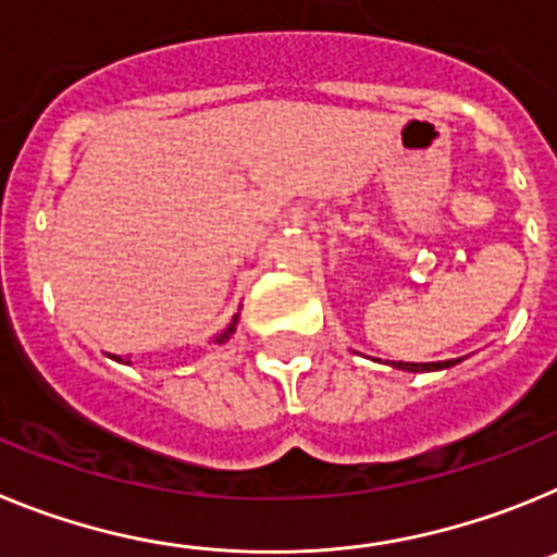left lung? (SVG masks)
I'll use <instances>...</instances> for the list:
<instances>
[{"label": "left lung", "instance_id": "obj_1", "mask_svg": "<svg viewBox=\"0 0 557 557\" xmlns=\"http://www.w3.org/2000/svg\"><path fill=\"white\" fill-rule=\"evenodd\" d=\"M460 359H446V362H387V366L398 368V371H410V373H424V371H444V368L457 366Z\"/></svg>", "mask_w": 557, "mask_h": 557}]
</instances>
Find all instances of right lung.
Listing matches in <instances>:
<instances>
[{"instance_id": "obj_1", "label": "right lung", "mask_w": 557, "mask_h": 557, "mask_svg": "<svg viewBox=\"0 0 557 557\" xmlns=\"http://www.w3.org/2000/svg\"><path fill=\"white\" fill-rule=\"evenodd\" d=\"M236 323H239V314H234V321L228 323V329H225L223 334H218V337H214V343H218V346H223V343H228V339H231V334L236 332ZM116 362H122V359L116 357ZM125 366H131V359H125Z\"/></svg>"}]
</instances>
